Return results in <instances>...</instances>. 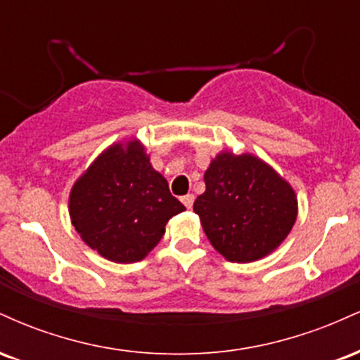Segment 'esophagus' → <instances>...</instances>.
Masks as SVG:
<instances>
[{"mask_svg": "<svg viewBox=\"0 0 360 360\" xmlns=\"http://www.w3.org/2000/svg\"><path fill=\"white\" fill-rule=\"evenodd\" d=\"M181 201H183V205L189 210L194 203V194H186V196L181 198Z\"/></svg>", "mask_w": 360, "mask_h": 360, "instance_id": "1", "label": "esophagus"}]
</instances>
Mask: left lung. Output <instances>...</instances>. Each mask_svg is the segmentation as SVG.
<instances>
[{"mask_svg":"<svg viewBox=\"0 0 360 360\" xmlns=\"http://www.w3.org/2000/svg\"><path fill=\"white\" fill-rule=\"evenodd\" d=\"M194 213L212 245L230 262H254L278 249L298 217L289 183L252 154L221 152L205 172Z\"/></svg>","mask_w":360,"mask_h":360,"instance_id":"left-lung-1","label":"left lung"}]
</instances>
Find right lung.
Segmentation results:
<instances>
[{"instance_id": "right-lung-1", "label": "right lung", "mask_w": 360, "mask_h": 360, "mask_svg": "<svg viewBox=\"0 0 360 360\" xmlns=\"http://www.w3.org/2000/svg\"><path fill=\"white\" fill-rule=\"evenodd\" d=\"M184 210L139 140L106 148L69 196L71 221L82 240L120 264L146 257L162 238L166 223Z\"/></svg>"}]
</instances>
